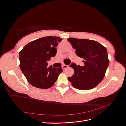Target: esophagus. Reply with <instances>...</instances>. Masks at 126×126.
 Returning <instances> with one entry per match:
<instances>
[{"label": "esophagus", "mask_w": 126, "mask_h": 126, "mask_svg": "<svg viewBox=\"0 0 126 126\" xmlns=\"http://www.w3.org/2000/svg\"><path fill=\"white\" fill-rule=\"evenodd\" d=\"M62 67H63V69H66L68 67V65H66V64H63Z\"/></svg>", "instance_id": "obj_1"}]
</instances>
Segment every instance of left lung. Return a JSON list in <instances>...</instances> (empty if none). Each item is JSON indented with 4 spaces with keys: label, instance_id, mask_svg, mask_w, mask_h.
<instances>
[{
    "label": "left lung",
    "instance_id": "1",
    "mask_svg": "<svg viewBox=\"0 0 126 126\" xmlns=\"http://www.w3.org/2000/svg\"><path fill=\"white\" fill-rule=\"evenodd\" d=\"M77 55L82 58L85 65L77 66L70 64L74 74L68 80L74 88L79 90H89L96 87L104 79L109 65L107 49L94 40L69 38Z\"/></svg>",
    "mask_w": 126,
    "mask_h": 126
}]
</instances>
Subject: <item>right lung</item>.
Wrapping results in <instances>:
<instances>
[{
  "mask_svg": "<svg viewBox=\"0 0 126 126\" xmlns=\"http://www.w3.org/2000/svg\"><path fill=\"white\" fill-rule=\"evenodd\" d=\"M62 40L47 36L30 42L19 52L20 68L28 82L33 87L47 89L55 84L62 67L47 68L48 61L57 53L56 47Z\"/></svg>",
  "mask_w": 126,
  "mask_h": 126,
  "instance_id": "add662e5",
  "label": "right lung"
}]
</instances>
